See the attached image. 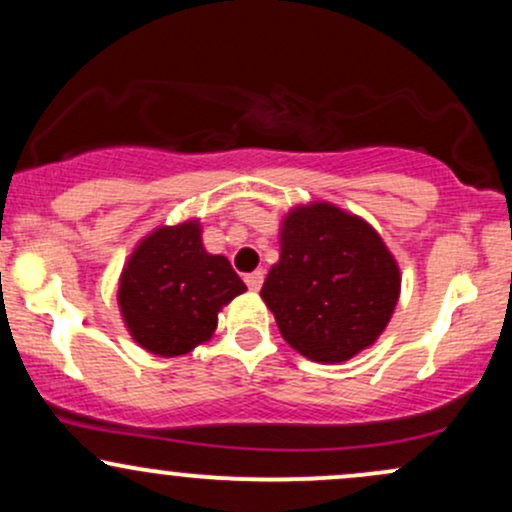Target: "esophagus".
Returning <instances> with one entry per match:
<instances>
[{
    "instance_id": "obj_1",
    "label": "esophagus",
    "mask_w": 512,
    "mask_h": 512,
    "mask_svg": "<svg viewBox=\"0 0 512 512\" xmlns=\"http://www.w3.org/2000/svg\"><path fill=\"white\" fill-rule=\"evenodd\" d=\"M262 281H264L262 269H257V272H252V274L245 276V284L250 286V291H260L262 289Z\"/></svg>"
}]
</instances>
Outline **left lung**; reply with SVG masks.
Segmentation results:
<instances>
[{"label":"left lung","instance_id":"left-lung-1","mask_svg":"<svg viewBox=\"0 0 512 512\" xmlns=\"http://www.w3.org/2000/svg\"><path fill=\"white\" fill-rule=\"evenodd\" d=\"M402 272L363 216L308 202L286 211L279 262L260 291L284 342L315 363H344L370 349L395 313Z\"/></svg>","mask_w":512,"mask_h":512}]
</instances>
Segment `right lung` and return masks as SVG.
Segmentation results:
<instances>
[{
	"instance_id": "1",
	"label": "right lung",
	"mask_w": 512,
	"mask_h": 512,
	"mask_svg": "<svg viewBox=\"0 0 512 512\" xmlns=\"http://www.w3.org/2000/svg\"><path fill=\"white\" fill-rule=\"evenodd\" d=\"M248 286L202 243V223L156 226L134 245L117 281V308L134 344L154 356H185L207 344L219 313Z\"/></svg>"
}]
</instances>
